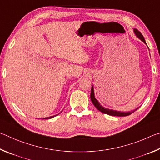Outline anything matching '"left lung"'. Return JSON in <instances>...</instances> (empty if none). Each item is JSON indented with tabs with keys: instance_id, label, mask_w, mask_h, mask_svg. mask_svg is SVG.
Instances as JSON below:
<instances>
[{
	"instance_id": "left-lung-1",
	"label": "left lung",
	"mask_w": 160,
	"mask_h": 160,
	"mask_svg": "<svg viewBox=\"0 0 160 160\" xmlns=\"http://www.w3.org/2000/svg\"><path fill=\"white\" fill-rule=\"evenodd\" d=\"M134 33H135V34L136 35L137 37H138L139 39H141L142 41H143L145 43V38L143 37V36L142 35V33L139 32L138 29H134ZM91 100L92 102H93V104L94 105L95 107H96L98 110L99 111L101 112L102 113H105V114H109V115H112V116H117V117H126V116H128V115H130V114H132L133 112H134L136 110H138V108L136 109V110H132L131 112H119V111H116V110H110V109H108V108H103L102 106L100 104L99 102L98 101L96 100V98H95L94 96V90H93V87L92 86L91 88Z\"/></svg>"
}]
</instances>
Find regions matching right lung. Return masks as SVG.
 <instances>
[{"label":"right lung","instance_id":"add662e5","mask_svg":"<svg viewBox=\"0 0 160 160\" xmlns=\"http://www.w3.org/2000/svg\"><path fill=\"white\" fill-rule=\"evenodd\" d=\"M56 115H54V116H51V117H46V118H43V119H50V118H52V117H55Z\"/></svg>","mask_w":160,"mask_h":160}]
</instances>
